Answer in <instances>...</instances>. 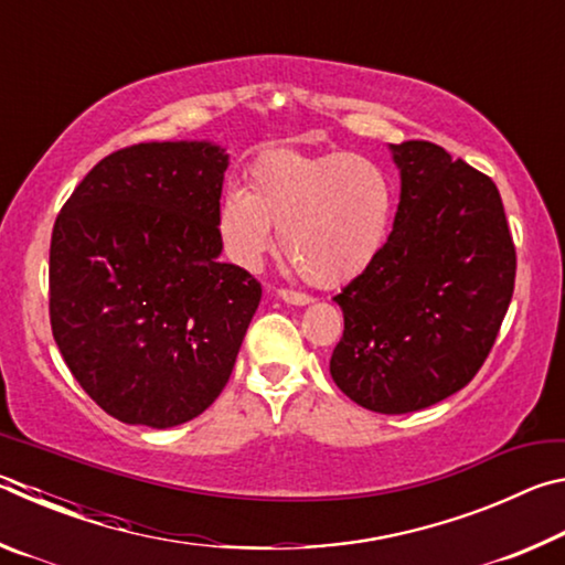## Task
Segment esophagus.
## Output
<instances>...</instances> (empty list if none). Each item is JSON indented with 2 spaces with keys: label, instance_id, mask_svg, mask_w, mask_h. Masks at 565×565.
Segmentation results:
<instances>
[{
  "label": "esophagus",
  "instance_id": "34e87169",
  "mask_svg": "<svg viewBox=\"0 0 565 565\" xmlns=\"http://www.w3.org/2000/svg\"><path fill=\"white\" fill-rule=\"evenodd\" d=\"M276 296H279L281 301H286V303H296V306H303V303H309V301H311V296H309V294H303V291H294V289H279V291H276Z\"/></svg>",
  "mask_w": 565,
  "mask_h": 565
}]
</instances>
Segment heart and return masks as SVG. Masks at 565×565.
Listing matches in <instances>:
<instances>
[{
    "label": "heart",
    "mask_w": 565,
    "mask_h": 565,
    "mask_svg": "<svg viewBox=\"0 0 565 565\" xmlns=\"http://www.w3.org/2000/svg\"><path fill=\"white\" fill-rule=\"evenodd\" d=\"M394 179L379 161L329 151L271 149L248 167V189L228 186L216 209L224 252L256 269L279 244L306 281L337 289L369 269L386 244Z\"/></svg>",
    "instance_id": "b5f03b06"
}]
</instances>
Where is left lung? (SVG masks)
Wrapping results in <instances>:
<instances>
[{
    "label": "left lung",
    "instance_id": "left-lung-1",
    "mask_svg": "<svg viewBox=\"0 0 565 565\" xmlns=\"http://www.w3.org/2000/svg\"><path fill=\"white\" fill-rule=\"evenodd\" d=\"M401 169L394 228L343 286L331 379L359 406L411 414L471 381L499 337L515 246L493 179L431 141L391 145Z\"/></svg>",
    "mask_w": 565,
    "mask_h": 565
}]
</instances>
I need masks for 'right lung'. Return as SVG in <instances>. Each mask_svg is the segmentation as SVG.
Wrapping results in <instances>:
<instances>
[{
	"label": "right lung",
	"instance_id": "right-lung-1",
	"mask_svg": "<svg viewBox=\"0 0 565 565\" xmlns=\"http://www.w3.org/2000/svg\"><path fill=\"white\" fill-rule=\"evenodd\" d=\"M228 167L206 141L104 157L56 214L50 321L72 376L124 424L171 428L232 376L262 284L218 262Z\"/></svg>",
	"mask_w": 565,
	"mask_h": 565
}]
</instances>
